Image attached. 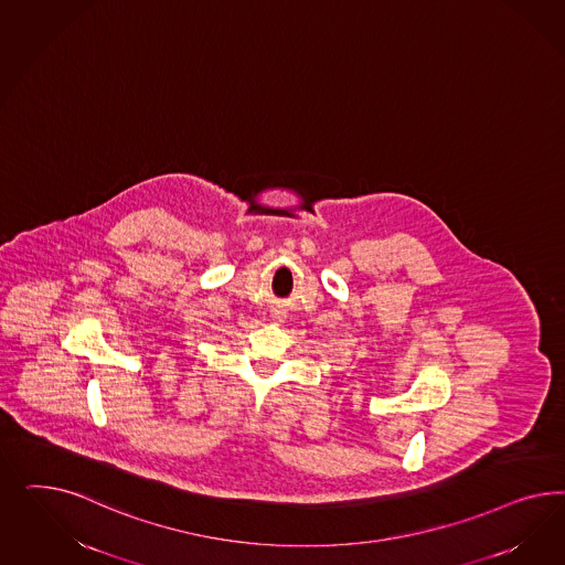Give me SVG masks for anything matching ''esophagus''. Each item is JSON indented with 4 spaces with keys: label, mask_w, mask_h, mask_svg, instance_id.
<instances>
[{
    "label": "esophagus",
    "mask_w": 565,
    "mask_h": 565,
    "mask_svg": "<svg viewBox=\"0 0 565 565\" xmlns=\"http://www.w3.org/2000/svg\"><path fill=\"white\" fill-rule=\"evenodd\" d=\"M271 317H274V321H277V323H281V321H284V315H281V312H274Z\"/></svg>",
    "instance_id": "1"
}]
</instances>
